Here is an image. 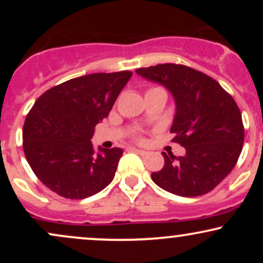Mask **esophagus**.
<instances>
[{
	"instance_id": "1",
	"label": "esophagus",
	"mask_w": 263,
	"mask_h": 263,
	"mask_svg": "<svg viewBox=\"0 0 263 263\" xmlns=\"http://www.w3.org/2000/svg\"><path fill=\"white\" fill-rule=\"evenodd\" d=\"M132 151H134V152H136L137 153V155H140V156H147L148 155V152H147V151H143V149H138V148H131Z\"/></svg>"
}]
</instances>
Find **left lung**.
Segmentation results:
<instances>
[{"label":"left lung","instance_id":"left-lung-1","mask_svg":"<svg viewBox=\"0 0 263 263\" xmlns=\"http://www.w3.org/2000/svg\"><path fill=\"white\" fill-rule=\"evenodd\" d=\"M136 73L162 84L173 95L172 134L185 155L164 157V167L151 174L162 189L179 197L209 193L234 170L242 151L245 129L232 96L209 75L180 64L140 68Z\"/></svg>","mask_w":263,"mask_h":263}]
</instances>
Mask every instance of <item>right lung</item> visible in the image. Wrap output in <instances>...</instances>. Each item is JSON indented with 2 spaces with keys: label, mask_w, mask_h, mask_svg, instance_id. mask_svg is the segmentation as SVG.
Wrapping results in <instances>:
<instances>
[{
  "label": "right lung",
  "mask_w": 263,
  "mask_h": 263,
  "mask_svg": "<svg viewBox=\"0 0 263 263\" xmlns=\"http://www.w3.org/2000/svg\"><path fill=\"white\" fill-rule=\"evenodd\" d=\"M132 73H96L47 90L23 126V151L38 179L66 199H85L112 182L121 148L93 151L95 126L108 116Z\"/></svg>",
  "instance_id": "1"
}]
</instances>
